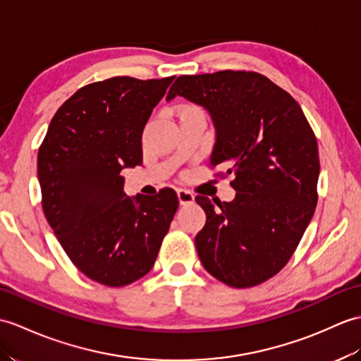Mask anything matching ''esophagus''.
I'll list each match as a JSON object with an SVG mask.
<instances>
[{
	"instance_id": "34e87169",
	"label": "esophagus",
	"mask_w": 361,
	"mask_h": 361,
	"mask_svg": "<svg viewBox=\"0 0 361 361\" xmlns=\"http://www.w3.org/2000/svg\"><path fill=\"white\" fill-rule=\"evenodd\" d=\"M177 195H178V201H180L181 206L192 204V203H194V200H195V195L192 194L190 190H186V189H178Z\"/></svg>"
}]
</instances>
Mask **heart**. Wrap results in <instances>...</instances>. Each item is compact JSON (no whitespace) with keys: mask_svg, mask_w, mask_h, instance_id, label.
<instances>
[{"mask_svg":"<svg viewBox=\"0 0 361 361\" xmlns=\"http://www.w3.org/2000/svg\"><path fill=\"white\" fill-rule=\"evenodd\" d=\"M186 109H194V107H184V109H183V111H186Z\"/></svg>","mask_w":361,"mask_h":361,"instance_id":"b5f03b06","label":"heart"}]
</instances>
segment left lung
<instances>
[{
	"instance_id": "1",
	"label": "left lung",
	"mask_w": 361,
	"mask_h": 361,
	"mask_svg": "<svg viewBox=\"0 0 361 361\" xmlns=\"http://www.w3.org/2000/svg\"><path fill=\"white\" fill-rule=\"evenodd\" d=\"M177 95L211 114V167H228L237 190L216 206L195 198L206 212L195 237L201 263L231 288L262 284L286 266L315 212V133L295 99L258 72L181 75L166 99Z\"/></svg>"
}]
</instances>
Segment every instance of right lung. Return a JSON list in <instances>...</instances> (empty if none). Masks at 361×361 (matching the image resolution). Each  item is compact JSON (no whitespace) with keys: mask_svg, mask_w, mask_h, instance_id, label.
I'll use <instances>...</instances> for the list:
<instances>
[{"mask_svg":"<svg viewBox=\"0 0 361 361\" xmlns=\"http://www.w3.org/2000/svg\"><path fill=\"white\" fill-rule=\"evenodd\" d=\"M172 81L114 77L78 89L38 150L47 223L78 271L104 286H128L152 269L178 209L173 189L130 198L121 177L142 163V130Z\"/></svg>","mask_w":361,"mask_h":361,"instance_id":"add662e5","label":"right lung"}]
</instances>
